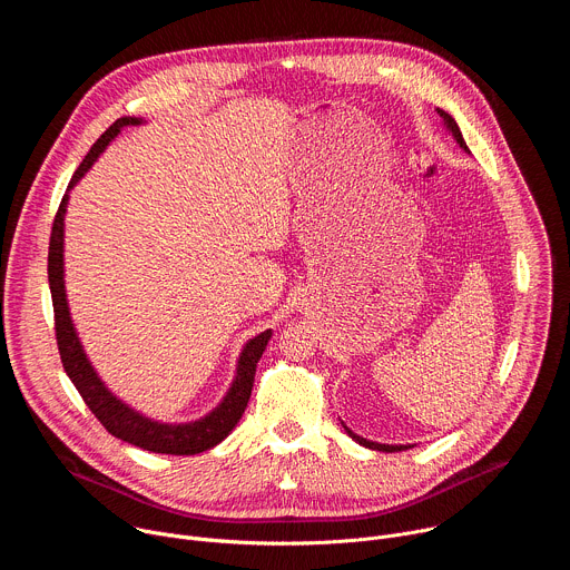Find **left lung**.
I'll use <instances>...</instances> for the list:
<instances>
[{
    "mask_svg": "<svg viewBox=\"0 0 570 570\" xmlns=\"http://www.w3.org/2000/svg\"><path fill=\"white\" fill-rule=\"evenodd\" d=\"M438 115L442 117V121H444V126H446V130L453 135V139L460 144V148L462 150H466L469 153V148H466V141H464V137H462V132H460V128H458V124H455V119L449 115V112H444V110H440L438 108ZM343 424V422H341ZM343 429L347 431V435L354 440V442H358L361 446H365V449H372V451H383V453H394V451H405V449H411V444H379V442H372V440H365V438H361V435H356V433H352L345 424H343Z\"/></svg>",
    "mask_w": 570,
    "mask_h": 570,
    "instance_id": "left-lung-1",
    "label": "left lung"
}]
</instances>
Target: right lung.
Returning <instances> with one entry per match:
<instances>
[{
	"label": "right lung",
	"mask_w": 570,
	"mask_h": 570,
	"mask_svg": "<svg viewBox=\"0 0 570 570\" xmlns=\"http://www.w3.org/2000/svg\"><path fill=\"white\" fill-rule=\"evenodd\" d=\"M141 124L146 121L139 117L117 119L95 141L86 159L80 161V167L71 176L69 187L60 200V207L51 227V240H49V288H51L53 315H56V341H58L60 361L69 381L76 385L80 396H83V401L88 403V409L106 426L108 433L144 451L167 453V455H194L223 442L232 433V429L238 424L243 413H246V405L253 394L257 363L271 341V330L257 334L255 338H250L246 345H243L236 358L234 379L216 409H212L205 417L194 422H159V420L146 417L144 413L135 411L132 405L121 401L97 374L73 327L67 291H65V214L69 205V191L92 169L99 155L110 146V141L124 128L141 126Z\"/></svg>",
	"instance_id": "right-lung-1"
}]
</instances>
